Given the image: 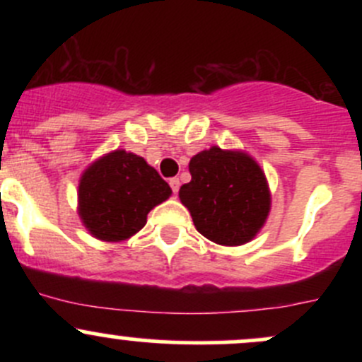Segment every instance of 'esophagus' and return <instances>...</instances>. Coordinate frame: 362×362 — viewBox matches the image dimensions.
Returning <instances> with one entry per match:
<instances>
[{
    "mask_svg": "<svg viewBox=\"0 0 362 362\" xmlns=\"http://www.w3.org/2000/svg\"><path fill=\"white\" fill-rule=\"evenodd\" d=\"M170 187H171V191H173V194H177L178 189H180V180H178L177 177L170 178Z\"/></svg>",
    "mask_w": 362,
    "mask_h": 362,
    "instance_id": "1",
    "label": "esophagus"
}]
</instances>
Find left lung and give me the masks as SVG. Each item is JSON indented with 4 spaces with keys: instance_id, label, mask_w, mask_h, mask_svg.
<instances>
[{
    "instance_id": "left-lung-1",
    "label": "left lung",
    "mask_w": 362,
    "mask_h": 362,
    "mask_svg": "<svg viewBox=\"0 0 362 362\" xmlns=\"http://www.w3.org/2000/svg\"><path fill=\"white\" fill-rule=\"evenodd\" d=\"M191 182L180 187V202L196 229L218 245L250 242L269 211V191L262 170L243 152L211 147L189 163Z\"/></svg>"
}]
</instances>
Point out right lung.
Returning <instances> with one entry per match:
<instances>
[{
    "mask_svg": "<svg viewBox=\"0 0 362 362\" xmlns=\"http://www.w3.org/2000/svg\"><path fill=\"white\" fill-rule=\"evenodd\" d=\"M171 189L144 158L115 151L90 164L80 178L78 214L90 235L120 242L140 231L147 214Z\"/></svg>",
    "mask_w": 362,
    "mask_h": 362,
    "instance_id": "add662e5",
    "label": "right lung"
}]
</instances>
